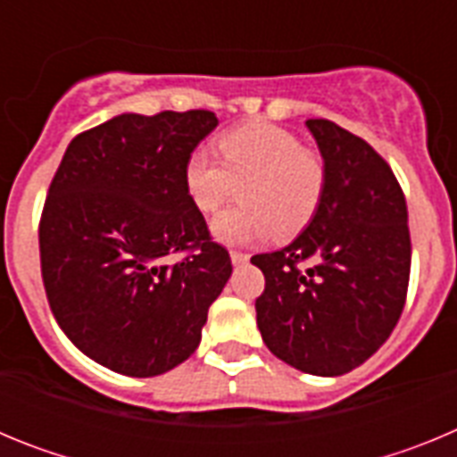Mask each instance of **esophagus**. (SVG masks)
<instances>
[{
  "instance_id": "esophagus-1",
  "label": "esophagus",
  "mask_w": 457,
  "mask_h": 457,
  "mask_svg": "<svg viewBox=\"0 0 457 457\" xmlns=\"http://www.w3.org/2000/svg\"><path fill=\"white\" fill-rule=\"evenodd\" d=\"M249 256L247 253H242V252H231V263L233 265H242V263H247Z\"/></svg>"
}]
</instances>
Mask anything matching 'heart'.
Here are the masks:
<instances>
[{
  "label": "heart",
  "instance_id": "1",
  "mask_svg": "<svg viewBox=\"0 0 457 457\" xmlns=\"http://www.w3.org/2000/svg\"><path fill=\"white\" fill-rule=\"evenodd\" d=\"M220 162L194 151L185 162V189L204 215L215 212L237 183L240 204L221 210L212 221L217 240H263L274 231L290 237L316 215L327 187V164L320 153L302 146L300 137L274 123L233 128L217 141Z\"/></svg>",
  "mask_w": 457,
  "mask_h": 457
}]
</instances>
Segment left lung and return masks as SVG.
Returning a JSON list of instances; mask_svg holds the SVG:
<instances>
[{"label":"left lung","mask_w":457,"mask_h":457,"mask_svg":"<svg viewBox=\"0 0 457 457\" xmlns=\"http://www.w3.org/2000/svg\"><path fill=\"white\" fill-rule=\"evenodd\" d=\"M327 164L316 215L288 247L256 253V322L270 353L302 373L343 375L389 338L410 284L405 194L361 137L309 119Z\"/></svg>","instance_id":"obj_1"}]
</instances>
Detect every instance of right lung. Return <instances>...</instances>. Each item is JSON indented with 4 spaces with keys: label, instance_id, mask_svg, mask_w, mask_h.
I'll list each match as a JSON object with an SVG mask.
<instances>
[{
    "label": "right lung",
    "instance_id": "1",
    "mask_svg": "<svg viewBox=\"0 0 457 457\" xmlns=\"http://www.w3.org/2000/svg\"><path fill=\"white\" fill-rule=\"evenodd\" d=\"M217 128L208 109L120 114L68 144L40 212V274L56 322L87 357L151 378L196 350L231 277L185 189Z\"/></svg>",
    "mask_w": 457,
    "mask_h": 457
}]
</instances>
